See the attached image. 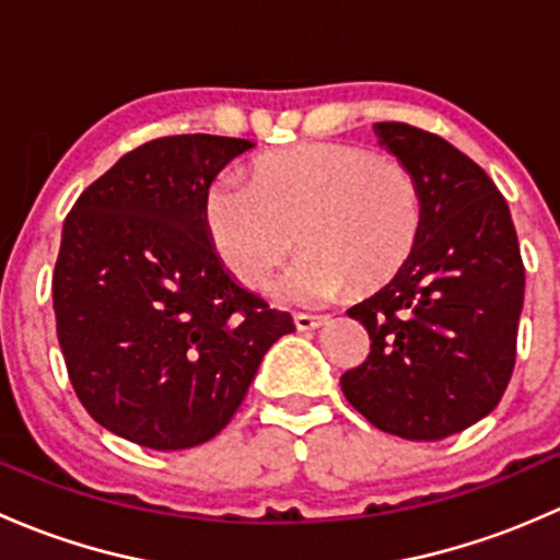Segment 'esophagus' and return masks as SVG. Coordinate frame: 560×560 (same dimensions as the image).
I'll list each match as a JSON object with an SVG mask.
<instances>
[{
  "label": "esophagus",
  "instance_id": "obj_1",
  "mask_svg": "<svg viewBox=\"0 0 560 560\" xmlns=\"http://www.w3.org/2000/svg\"><path fill=\"white\" fill-rule=\"evenodd\" d=\"M327 325V316H314V314H295V327L301 332L316 330V327Z\"/></svg>",
  "mask_w": 560,
  "mask_h": 560
}]
</instances>
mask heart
Wrapping results in <instances>:
<instances>
[{
	"label": "heart",
	"mask_w": 560,
	"mask_h": 560,
	"mask_svg": "<svg viewBox=\"0 0 560 560\" xmlns=\"http://www.w3.org/2000/svg\"><path fill=\"white\" fill-rule=\"evenodd\" d=\"M202 222L224 268L262 287L292 244L306 254L281 279L295 303H325L358 281L376 290L420 244L422 195L404 162L363 145L303 143L259 156L252 184L219 173L202 189Z\"/></svg>",
	"instance_id": "1"
}]
</instances>
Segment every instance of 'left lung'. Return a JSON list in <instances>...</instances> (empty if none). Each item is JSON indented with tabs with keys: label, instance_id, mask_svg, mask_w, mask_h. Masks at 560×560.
Returning a JSON list of instances; mask_svg holds the SVG:
<instances>
[{
	"label": "left lung",
	"instance_id": "8db88e82",
	"mask_svg": "<svg viewBox=\"0 0 560 560\" xmlns=\"http://www.w3.org/2000/svg\"><path fill=\"white\" fill-rule=\"evenodd\" d=\"M374 132L417 178L422 233L406 268L347 312L369 330L371 354L341 389L380 431L439 442L488 417L510 385L521 246L510 206L477 162L409 124Z\"/></svg>",
	"mask_w": 560,
	"mask_h": 560
}]
</instances>
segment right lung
Segmentation results:
<instances>
[{"instance_id":"right-lung-1","label":"right lung","mask_w":560,"mask_h":560,"mask_svg":"<svg viewBox=\"0 0 560 560\" xmlns=\"http://www.w3.org/2000/svg\"><path fill=\"white\" fill-rule=\"evenodd\" d=\"M252 140L173 135L124 154L72 206L54 270L56 336L94 422L189 450L238 411L265 352L295 330L233 279L202 189Z\"/></svg>"}]
</instances>
